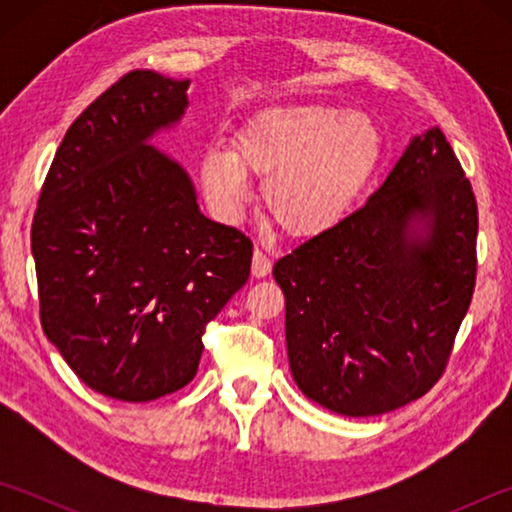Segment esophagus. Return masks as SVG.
I'll use <instances>...</instances> for the list:
<instances>
[{"label": "esophagus", "mask_w": 512, "mask_h": 512, "mask_svg": "<svg viewBox=\"0 0 512 512\" xmlns=\"http://www.w3.org/2000/svg\"><path fill=\"white\" fill-rule=\"evenodd\" d=\"M250 273H253V277H266L268 273H271V259H268L266 253H262V250H255V253H253V264H250Z\"/></svg>", "instance_id": "1"}]
</instances>
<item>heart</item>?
Here are the masks:
<instances>
[{"label": "heart", "mask_w": 512, "mask_h": 512, "mask_svg": "<svg viewBox=\"0 0 512 512\" xmlns=\"http://www.w3.org/2000/svg\"><path fill=\"white\" fill-rule=\"evenodd\" d=\"M384 155L377 121L327 103L257 110L232 146H210L198 160L205 201L235 221L250 194L248 176L264 180V205L296 239H314L345 221Z\"/></svg>", "instance_id": "1"}]
</instances>
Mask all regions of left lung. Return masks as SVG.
Listing matches in <instances>:
<instances>
[{
  "label": "left lung",
  "mask_w": 512,
  "mask_h": 512,
  "mask_svg": "<svg viewBox=\"0 0 512 512\" xmlns=\"http://www.w3.org/2000/svg\"><path fill=\"white\" fill-rule=\"evenodd\" d=\"M476 230L470 180L431 126L359 212L277 259L302 395L368 418L427 393L472 302Z\"/></svg>",
  "instance_id": "1"
}]
</instances>
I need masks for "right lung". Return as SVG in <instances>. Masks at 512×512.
<instances>
[{
  "mask_svg": "<svg viewBox=\"0 0 512 512\" xmlns=\"http://www.w3.org/2000/svg\"><path fill=\"white\" fill-rule=\"evenodd\" d=\"M189 79L135 69L85 108L31 228L47 339L85 386L151 402L194 379L203 329L250 275L253 244L201 212L153 137L180 126Z\"/></svg>",
  "mask_w": 512,
  "mask_h": 512,
  "instance_id": "1",
  "label": "right lung"
}]
</instances>
